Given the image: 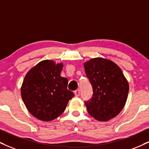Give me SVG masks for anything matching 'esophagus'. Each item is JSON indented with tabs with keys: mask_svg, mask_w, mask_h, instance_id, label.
I'll return each mask as SVG.
<instances>
[{
	"mask_svg": "<svg viewBox=\"0 0 149 149\" xmlns=\"http://www.w3.org/2000/svg\"><path fill=\"white\" fill-rule=\"evenodd\" d=\"M74 93H75V95H76V97H78L79 95H80V90H79V89H77V90H76V91H74Z\"/></svg>",
	"mask_w": 149,
	"mask_h": 149,
	"instance_id": "1",
	"label": "esophagus"
}]
</instances>
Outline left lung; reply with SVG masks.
I'll use <instances>...</instances> for the list:
<instances>
[{
  "instance_id": "left-lung-1",
  "label": "left lung",
  "mask_w": 149,
  "mask_h": 149,
  "mask_svg": "<svg viewBox=\"0 0 149 149\" xmlns=\"http://www.w3.org/2000/svg\"><path fill=\"white\" fill-rule=\"evenodd\" d=\"M84 70L93 88L85 101L87 111L99 121H108L118 116L127 102L129 84L113 62L95 58L84 63Z\"/></svg>"
}]
</instances>
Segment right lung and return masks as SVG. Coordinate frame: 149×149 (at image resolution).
I'll return each instance as SVG.
<instances>
[{
    "label": "right lung",
    "mask_w": 149,
    "mask_h": 149,
    "mask_svg": "<svg viewBox=\"0 0 149 149\" xmlns=\"http://www.w3.org/2000/svg\"><path fill=\"white\" fill-rule=\"evenodd\" d=\"M63 65L52 61H41L27 73L22 82L21 96L35 118L50 121L65 111L69 100L74 96L67 89L68 80L61 76Z\"/></svg>",
    "instance_id": "1"
}]
</instances>
